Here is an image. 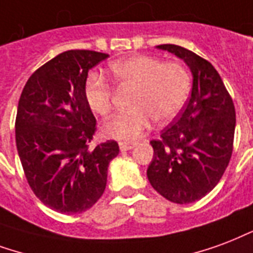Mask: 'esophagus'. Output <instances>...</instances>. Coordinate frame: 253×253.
Wrapping results in <instances>:
<instances>
[{
  "label": "esophagus",
  "instance_id": "1",
  "mask_svg": "<svg viewBox=\"0 0 253 253\" xmlns=\"http://www.w3.org/2000/svg\"><path fill=\"white\" fill-rule=\"evenodd\" d=\"M132 147H134V143H127V142H121V143H119V149H121V151L131 150Z\"/></svg>",
  "mask_w": 253,
  "mask_h": 253
}]
</instances>
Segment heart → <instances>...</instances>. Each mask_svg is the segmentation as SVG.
<instances>
[{
	"instance_id": "heart-1",
	"label": "heart",
	"mask_w": 253,
	"mask_h": 253,
	"mask_svg": "<svg viewBox=\"0 0 253 253\" xmlns=\"http://www.w3.org/2000/svg\"><path fill=\"white\" fill-rule=\"evenodd\" d=\"M112 80L123 91H132L131 110L115 115L102 127L103 135L122 142L135 141L149 128L171 121L182 110L190 92V75L178 63H162L150 56H131L110 67ZM114 89L100 75H89L84 84V99L95 114L111 111Z\"/></svg>"
}]
</instances>
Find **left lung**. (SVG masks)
Listing matches in <instances>:
<instances>
[{
	"mask_svg": "<svg viewBox=\"0 0 253 253\" xmlns=\"http://www.w3.org/2000/svg\"><path fill=\"white\" fill-rule=\"evenodd\" d=\"M189 67L193 84L179 117L151 141L154 155L147 168L151 186L166 200L190 204L201 200L221 179L233 150L236 112L220 75L192 50L164 44Z\"/></svg>",
	"mask_w": 253,
	"mask_h": 253,
	"instance_id": "obj_1",
	"label": "left lung"
}]
</instances>
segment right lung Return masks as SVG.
<instances>
[{
	"label": "right lung",
	"instance_id": "right-lung-1",
	"mask_svg": "<svg viewBox=\"0 0 253 253\" xmlns=\"http://www.w3.org/2000/svg\"><path fill=\"white\" fill-rule=\"evenodd\" d=\"M108 57L71 49L40 67L22 89L16 145L28 184L41 203L65 214L82 213L102 197L115 141L88 149L95 117L84 99L88 71Z\"/></svg>",
	"mask_w": 253,
	"mask_h": 253
}]
</instances>
